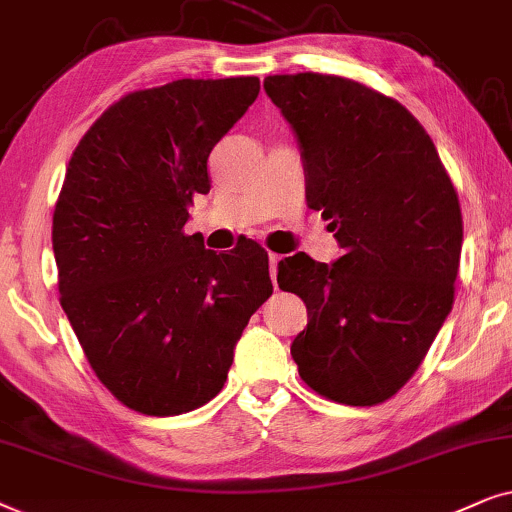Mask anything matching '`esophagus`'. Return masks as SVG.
Segmentation results:
<instances>
[{
    "mask_svg": "<svg viewBox=\"0 0 512 512\" xmlns=\"http://www.w3.org/2000/svg\"><path fill=\"white\" fill-rule=\"evenodd\" d=\"M283 257L276 255V252H269V271H271V281L276 285V274H278V262H281Z\"/></svg>",
    "mask_w": 512,
    "mask_h": 512,
    "instance_id": "obj_1",
    "label": "esophagus"
}]
</instances>
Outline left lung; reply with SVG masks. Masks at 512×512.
Wrapping results in <instances>:
<instances>
[{
	"instance_id": "8db88e82",
	"label": "left lung",
	"mask_w": 512,
	"mask_h": 512,
	"mask_svg": "<svg viewBox=\"0 0 512 512\" xmlns=\"http://www.w3.org/2000/svg\"><path fill=\"white\" fill-rule=\"evenodd\" d=\"M344 255L278 262V285L309 323L290 346L299 377L335 403L391 398L417 372L452 311L463 222L459 196L424 126L358 81L302 72L264 79Z\"/></svg>"
}]
</instances>
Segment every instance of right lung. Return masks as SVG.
Returning <instances> with one entry per match:
<instances>
[{"label":"right lung","mask_w":512,"mask_h":512,"mask_svg":"<svg viewBox=\"0 0 512 512\" xmlns=\"http://www.w3.org/2000/svg\"><path fill=\"white\" fill-rule=\"evenodd\" d=\"M257 93V77L128 93L67 166L53 213L60 304L95 377L135 412L173 417L215 398L274 292L257 243L217 255L182 231L210 192V152Z\"/></svg>","instance_id":"obj_1"}]
</instances>
